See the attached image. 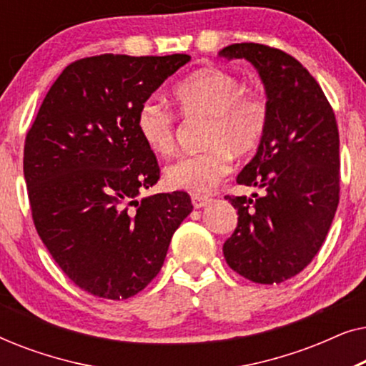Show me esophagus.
Here are the masks:
<instances>
[{"instance_id": "1", "label": "esophagus", "mask_w": 366, "mask_h": 366, "mask_svg": "<svg viewBox=\"0 0 366 366\" xmlns=\"http://www.w3.org/2000/svg\"><path fill=\"white\" fill-rule=\"evenodd\" d=\"M192 202H193V207L194 208H204V207H208L209 203H212V198H208V197H202V194H193L192 197Z\"/></svg>"}]
</instances>
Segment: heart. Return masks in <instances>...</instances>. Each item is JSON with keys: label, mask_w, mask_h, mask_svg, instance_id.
I'll use <instances>...</instances> for the list:
<instances>
[{"label": "heart", "mask_w": 366, "mask_h": 366, "mask_svg": "<svg viewBox=\"0 0 366 366\" xmlns=\"http://www.w3.org/2000/svg\"><path fill=\"white\" fill-rule=\"evenodd\" d=\"M238 76L222 68H203L174 88L184 117H208L207 149L184 154L164 169L168 187L208 193L232 169L233 154H248L262 142L268 124V103L259 93L244 92ZM137 129L144 144L158 154L174 148V114L159 102L147 99L137 113Z\"/></svg>", "instance_id": "1"}]
</instances>
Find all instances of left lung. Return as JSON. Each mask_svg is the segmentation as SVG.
Listing matches in <instances>:
<instances>
[{
	"mask_svg": "<svg viewBox=\"0 0 366 366\" xmlns=\"http://www.w3.org/2000/svg\"><path fill=\"white\" fill-rule=\"evenodd\" d=\"M218 54L252 63L268 103L267 132L237 177L264 193L227 197L238 224L223 254L254 283H282L308 267L332 227L340 198L337 119L308 69L282 49L234 43Z\"/></svg>",
	"mask_w": 366,
	"mask_h": 366,
	"instance_id": "8db88e82",
	"label": "left lung"
}]
</instances>
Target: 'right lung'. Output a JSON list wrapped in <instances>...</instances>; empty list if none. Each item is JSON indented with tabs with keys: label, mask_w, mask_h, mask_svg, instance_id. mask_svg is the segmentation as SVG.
Here are the masks:
<instances>
[{
	"label": "right lung",
	"mask_w": 366,
	"mask_h": 366,
	"mask_svg": "<svg viewBox=\"0 0 366 366\" xmlns=\"http://www.w3.org/2000/svg\"><path fill=\"white\" fill-rule=\"evenodd\" d=\"M192 56L102 54L63 69L24 143L34 227L64 274L99 298L142 292L192 213L184 192L138 199L157 184V158L139 137L143 102Z\"/></svg>",
	"instance_id": "1"
}]
</instances>
